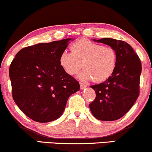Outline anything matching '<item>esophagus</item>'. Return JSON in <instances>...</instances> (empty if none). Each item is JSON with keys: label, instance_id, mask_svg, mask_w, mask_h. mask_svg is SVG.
Here are the masks:
<instances>
[{"label": "esophagus", "instance_id": "1", "mask_svg": "<svg viewBox=\"0 0 152 152\" xmlns=\"http://www.w3.org/2000/svg\"><path fill=\"white\" fill-rule=\"evenodd\" d=\"M80 86H81V89H83L86 87V85H85L83 83H81V82H80Z\"/></svg>", "mask_w": 152, "mask_h": 152}]
</instances>
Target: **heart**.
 Masks as SVG:
<instances>
[{
    "label": "heart",
    "instance_id": "heart-1",
    "mask_svg": "<svg viewBox=\"0 0 152 152\" xmlns=\"http://www.w3.org/2000/svg\"><path fill=\"white\" fill-rule=\"evenodd\" d=\"M71 52L64 50L59 64L66 74L74 75L83 66L78 77L84 81L103 82L114 74L117 64V53L113 47L104 46L88 39H81L70 46Z\"/></svg>",
    "mask_w": 152,
    "mask_h": 152
}]
</instances>
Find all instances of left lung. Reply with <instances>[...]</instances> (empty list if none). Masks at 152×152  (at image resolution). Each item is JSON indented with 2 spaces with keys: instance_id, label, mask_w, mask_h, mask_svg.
Returning <instances> with one entry per match:
<instances>
[{
  "instance_id": "8db88e82",
  "label": "left lung",
  "mask_w": 152,
  "mask_h": 152,
  "mask_svg": "<svg viewBox=\"0 0 152 152\" xmlns=\"http://www.w3.org/2000/svg\"><path fill=\"white\" fill-rule=\"evenodd\" d=\"M94 41L114 48L117 64L107 80L91 86L95 91L96 98L89 107L97 119L115 121L129 111L139 96L142 64L132 47L125 41L106 38Z\"/></svg>"
}]
</instances>
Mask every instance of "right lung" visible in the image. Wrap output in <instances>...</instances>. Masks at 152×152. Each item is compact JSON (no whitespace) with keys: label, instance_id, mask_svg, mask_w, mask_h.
Instances as JSON below:
<instances>
[{"label":"right lung","instance_id":"right-lung-1","mask_svg":"<svg viewBox=\"0 0 152 152\" xmlns=\"http://www.w3.org/2000/svg\"><path fill=\"white\" fill-rule=\"evenodd\" d=\"M69 40L25 47L10 64L13 100L35 121L46 123L60 117L69 97L80 89L79 83L59 64Z\"/></svg>","mask_w":152,"mask_h":152}]
</instances>
